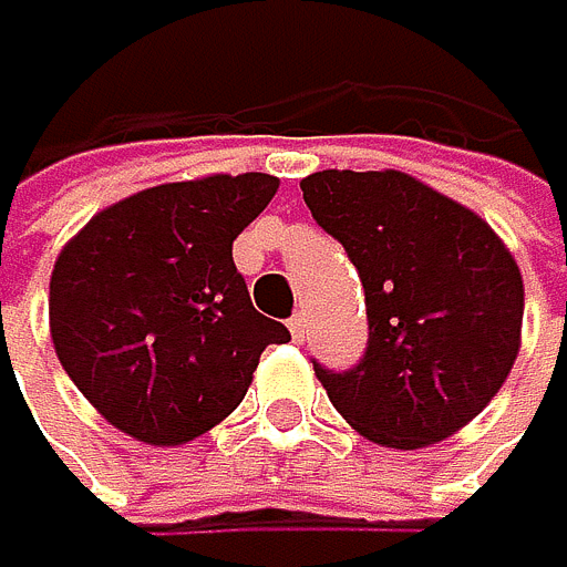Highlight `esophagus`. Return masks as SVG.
I'll return each mask as SVG.
<instances>
[{
  "label": "esophagus",
  "mask_w": 567,
  "mask_h": 567,
  "mask_svg": "<svg viewBox=\"0 0 567 567\" xmlns=\"http://www.w3.org/2000/svg\"><path fill=\"white\" fill-rule=\"evenodd\" d=\"M287 327H290V337L295 340H305V333H308V319H305V312H295L287 319Z\"/></svg>",
  "instance_id": "34e87169"
}]
</instances>
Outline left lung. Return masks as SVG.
<instances>
[{"label":"left lung","mask_w":567,"mask_h":567,"mask_svg":"<svg viewBox=\"0 0 567 567\" xmlns=\"http://www.w3.org/2000/svg\"><path fill=\"white\" fill-rule=\"evenodd\" d=\"M365 290L369 344L344 372L316 365L333 408L386 447H426L497 394L518 354L522 272L486 223L398 169L301 181Z\"/></svg>","instance_id":"obj_1"}]
</instances>
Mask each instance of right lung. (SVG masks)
Segmentation results:
<instances>
[{
  "mask_svg": "<svg viewBox=\"0 0 567 567\" xmlns=\"http://www.w3.org/2000/svg\"><path fill=\"white\" fill-rule=\"evenodd\" d=\"M277 195L240 173L137 190L60 251L49 284L52 344L66 377L145 444H187L245 401L284 322L255 312L234 237Z\"/></svg>",
  "mask_w": 567,
  "mask_h": 567,
  "instance_id": "right-lung-1",
  "label": "right lung"
}]
</instances>
